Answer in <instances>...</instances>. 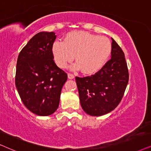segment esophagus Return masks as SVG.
Masks as SVG:
<instances>
[{"instance_id": "1", "label": "esophagus", "mask_w": 151, "mask_h": 151, "mask_svg": "<svg viewBox=\"0 0 151 151\" xmlns=\"http://www.w3.org/2000/svg\"><path fill=\"white\" fill-rule=\"evenodd\" d=\"M68 77L69 79H74V75L73 74H71V73H68Z\"/></svg>"}]
</instances>
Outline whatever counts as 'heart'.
<instances>
[{
  "instance_id": "b5f03b06",
  "label": "heart",
  "mask_w": 151,
  "mask_h": 151,
  "mask_svg": "<svg viewBox=\"0 0 151 151\" xmlns=\"http://www.w3.org/2000/svg\"><path fill=\"white\" fill-rule=\"evenodd\" d=\"M111 50V43L107 38L84 31L70 32L64 41H56L52 47L54 60L59 68H65L74 58L77 62L71 69H81L87 74H94L101 69Z\"/></svg>"
}]
</instances>
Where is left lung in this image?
I'll list each match as a JSON object with an SVG mask.
<instances>
[{"label":"left lung","instance_id":"left-lung-1","mask_svg":"<svg viewBox=\"0 0 151 151\" xmlns=\"http://www.w3.org/2000/svg\"><path fill=\"white\" fill-rule=\"evenodd\" d=\"M128 79L124 52L112 38L111 59L93 75L75 78L83 110L91 116L111 112L122 99Z\"/></svg>","mask_w":151,"mask_h":151}]
</instances>
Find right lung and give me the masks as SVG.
Instances as JSON below:
<instances>
[{
  "label": "right lung",
  "instance_id": "right-lung-1",
  "mask_svg": "<svg viewBox=\"0 0 151 151\" xmlns=\"http://www.w3.org/2000/svg\"><path fill=\"white\" fill-rule=\"evenodd\" d=\"M57 36L41 32L34 36L19 53L15 83L21 101L39 116L54 113L59 105L68 75L54 61L52 47Z\"/></svg>",
  "mask_w": 151,
  "mask_h": 151
}]
</instances>
